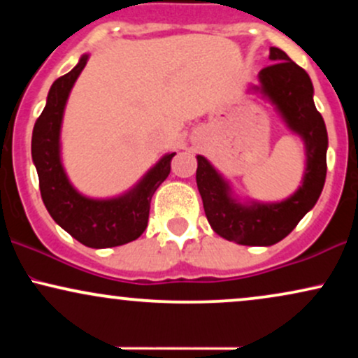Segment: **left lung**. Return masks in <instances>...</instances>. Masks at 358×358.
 I'll return each mask as SVG.
<instances>
[{"label": "left lung", "mask_w": 358, "mask_h": 358, "mask_svg": "<svg viewBox=\"0 0 358 358\" xmlns=\"http://www.w3.org/2000/svg\"><path fill=\"white\" fill-rule=\"evenodd\" d=\"M273 64L259 72V84L249 92L271 102L287 129L301 138L306 165L298 190L281 202L242 200L224 175L202 155H196V187L213 232L241 245L276 244L293 231L322 195L327 178L328 134L315 108L310 76L281 48H269Z\"/></svg>", "instance_id": "obj_1"}]
</instances>
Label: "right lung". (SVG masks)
<instances>
[{
  "label": "right lung",
  "mask_w": 358,
  "mask_h": 358,
  "mask_svg": "<svg viewBox=\"0 0 358 358\" xmlns=\"http://www.w3.org/2000/svg\"><path fill=\"white\" fill-rule=\"evenodd\" d=\"M90 53H84L71 72L52 84L43 113L31 136V158L40 180L42 200L52 219L80 244L94 249L116 248L136 241L148 227L151 196L170 175L166 153L136 185L109 199H92L73 187L62 163V121L71 90L84 71Z\"/></svg>",
  "instance_id": "obj_1"
}]
</instances>
